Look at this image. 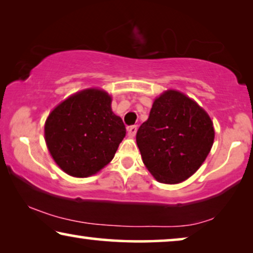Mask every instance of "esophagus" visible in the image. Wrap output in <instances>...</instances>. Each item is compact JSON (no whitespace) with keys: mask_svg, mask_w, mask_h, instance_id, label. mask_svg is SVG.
<instances>
[{"mask_svg":"<svg viewBox=\"0 0 253 253\" xmlns=\"http://www.w3.org/2000/svg\"><path fill=\"white\" fill-rule=\"evenodd\" d=\"M126 130H127V134H129L130 137H134L137 133L138 127H137V126H127Z\"/></svg>","mask_w":253,"mask_h":253,"instance_id":"esophagus-1","label":"esophagus"}]
</instances>
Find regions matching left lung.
Wrapping results in <instances>:
<instances>
[{
    "label": "left lung",
    "instance_id": "1",
    "mask_svg": "<svg viewBox=\"0 0 253 253\" xmlns=\"http://www.w3.org/2000/svg\"><path fill=\"white\" fill-rule=\"evenodd\" d=\"M136 140L151 174L159 182L175 184L205 161L214 140L213 123L193 100L170 89L155 99Z\"/></svg>",
    "mask_w": 253,
    "mask_h": 253
}]
</instances>
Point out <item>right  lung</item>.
<instances>
[{"label":"right lung","instance_id":"right-lung-1","mask_svg":"<svg viewBox=\"0 0 253 253\" xmlns=\"http://www.w3.org/2000/svg\"><path fill=\"white\" fill-rule=\"evenodd\" d=\"M112 98L101 89L76 93L49 114L44 138L61 169L87 177L112 161L126 137V126L112 112Z\"/></svg>","mask_w":253,"mask_h":253}]
</instances>
